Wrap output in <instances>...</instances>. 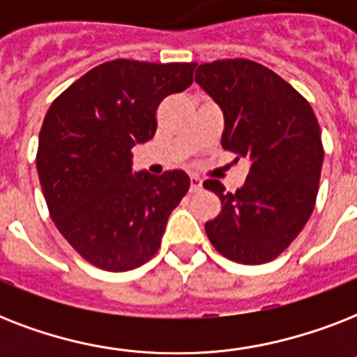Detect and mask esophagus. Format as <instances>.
<instances>
[{
  "label": "esophagus",
  "instance_id": "esophagus-1",
  "mask_svg": "<svg viewBox=\"0 0 357 357\" xmlns=\"http://www.w3.org/2000/svg\"><path fill=\"white\" fill-rule=\"evenodd\" d=\"M198 190H202V179L190 176V192H198Z\"/></svg>",
  "mask_w": 357,
  "mask_h": 357
}]
</instances>
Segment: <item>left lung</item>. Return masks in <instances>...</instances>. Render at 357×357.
<instances>
[{"instance_id":"1","label":"left lung","mask_w":357,"mask_h":357,"mask_svg":"<svg viewBox=\"0 0 357 357\" xmlns=\"http://www.w3.org/2000/svg\"><path fill=\"white\" fill-rule=\"evenodd\" d=\"M195 79L222 109L224 150L250 161L235 192L218 179L204 181L222 204L218 217L206 222L207 237L235 263H268L293 243L315 207L324 159L315 113L287 81L248 59L200 64Z\"/></svg>"}]
</instances>
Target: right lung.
Segmentation results:
<instances>
[{
	"mask_svg": "<svg viewBox=\"0 0 357 357\" xmlns=\"http://www.w3.org/2000/svg\"><path fill=\"white\" fill-rule=\"evenodd\" d=\"M196 63L116 59L53 100L38 135L36 170L50 217L77 254L126 272L161 246L190 187L183 170L131 172V148L153 139L159 103L192 83Z\"/></svg>",
	"mask_w": 357,
	"mask_h": 357,
	"instance_id": "1",
	"label": "right lung"
}]
</instances>
